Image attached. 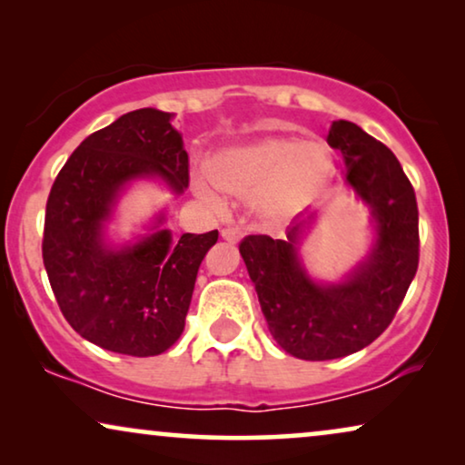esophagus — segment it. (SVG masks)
Returning a JSON list of instances; mask_svg holds the SVG:
<instances>
[{"instance_id":"34e87169","label":"esophagus","mask_w":465,"mask_h":465,"mask_svg":"<svg viewBox=\"0 0 465 465\" xmlns=\"http://www.w3.org/2000/svg\"><path fill=\"white\" fill-rule=\"evenodd\" d=\"M222 239L228 241V243H237V241H241V237H243V231L237 226H228V228H222Z\"/></svg>"}]
</instances>
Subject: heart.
Listing matches in <instances>:
<instances>
[{
	"label": "heart",
	"mask_w": 465,
	"mask_h": 465,
	"mask_svg": "<svg viewBox=\"0 0 465 465\" xmlns=\"http://www.w3.org/2000/svg\"><path fill=\"white\" fill-rule=\"evenodd\" d=\"M207 175L222 193L252 196L253 212L266 224H282L326 188L332 158L320 142L271 135L220 150L209 161ZM194 188L209 205H220L205 180Z\"/></svg>",
	"instance_id": "b5f03b06"
}]
</instances>
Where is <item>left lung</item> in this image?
Returning a JSON list of instances; mask_svg holds the SVG:
<instances>
[{
  "label": "left lung",
  "instance_id": "obj_1",
  "mask_svg": "<svg viewBox=\"0 0 465 465\" xmlns=\"http://www.w3.org/2000/svg\"><path fill=\"white\" fill-rule=\"evenodd\" d=\"M328 143L341 150L345 180L377 224L364 262L341 283L311 279L298 260V241L313 215L288 228V239L250 234L239 245L272 339L311 361L345 358L379 339L419 266L415 190L393 152L347 120L332 123Z\"/></svg>",
  "mask_w": 465,
  "mask_h": 465
}]
</instances>
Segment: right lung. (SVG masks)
Here are the masks:
<instances>
[{
  "mask_svg": "<svg viewBox=\"0 0 465 465\" xmlns=\"http://www.w3.org/2000/svg\"><path fill=\"white\" fill-rule=\"evenodd\" d=\"M173 114L143 107L88 135L50 188L42 258L61 313L82 339L114 353L148 358L183 332L199 266L218 231L171 237L154 232L110 247L104 226L120 193L139 177L188 188V152Z\"/></svg>",
  "mask_w": 465,
  "mask_h": 465,
  "instance_id": "right-lung-1",
  "label": "right lung"
}]
</instances>
